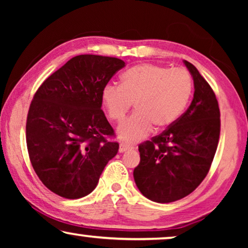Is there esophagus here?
I'll use <instances>...</instances> for the list:
<instances>
[{"instance_id": "obj_1", "label": "esophagus", "mask_w": 248, "mask_h": 248, "mask_svg": "<svg viewBox=\"0 0 248 248\" xmlns=\"http://www.w3.org/2000/svg\"><path fill=\"white\" fill-rule=\"evenodd\" d=\"M131 147H127L126 144H123V143H121L120 144V149H118V150H120V152H126V151H128V150H131Z\"/></svg>"}]
</instances>
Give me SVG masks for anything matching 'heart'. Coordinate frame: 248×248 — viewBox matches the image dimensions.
<instances>
[{"instance_id": "1", "label": "heart", "mask_w": 248, "mask_h": 248, "mask_svg": "<svg viewBox=\"0 0 248 248\" xmlns=\"http://www.w3.org/2000/svg\"><path fill=\"white\" fill-rule=\"evenodd\" d=\"M193 91L187 71L155 64L135 65L122 74L121 86L107 84L101 100L108 117L121 123L132 104L135 114L122 124L117 137L125 143H135L152 131L164 130L181 117Z\"/></svg>"}]
</instances>
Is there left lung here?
Here are the masks:
<instances>
[{
    "label": "left lung",
    "mask_w": 248,
    "mask_h": 248,
    "mask_svg": "<svg viewBox=\"0 0 248 248\" xmlns=\"http://www.w3.org/2000/svg\"><path fill=\"white\" fill-rule=\"evenodd\" d=\"M184 64L194 81L192 103L167 130L139 145L140 164L133 171L140 192L158 203L191 194L208 175L219 142L216 94L192 63Z\"/></svg>",
    "instance_id": "left-lung-1"
}]
</instances>
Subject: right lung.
Wrapping results in <instances>:
<instances>
[{
    "label": "right lung",
    "mask_w": 248,
    "mask_h": 248,
    "mask_svg": "<svg viewBox=\"0 0 248 248\" xmlns=\"http://www.w3.org/2000/svg\"><path fill=\"white\" fill-rule=\"evenodd\" d=\"M125 62L116 57L78 55L36 91L26 124L32 168L49 191L65 199L96 188L107 162L116 155L114 130L101 110V93Z\"/></svg>",
    "instance_id": "1"
}]
</instances>
